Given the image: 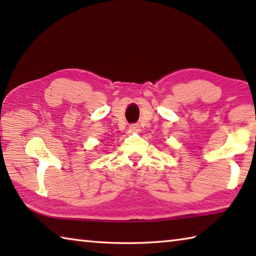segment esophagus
<instances>
[{"instance_id":"esophagus-1","label":"esophagus","mask_w":256,"mask_h":256,"mask_svg":"<svg viewBox=\"0 0 256 256\" xmlns=\"http://www.w3.org/2000/svg\"><path fill=\"white\" fill-rule=\"evenodd\" d=\"M130 131L138 132L140 131V126H138V124H131L130 125Z\"/></svg>"}]
</instances>
